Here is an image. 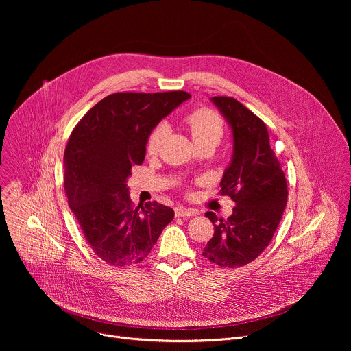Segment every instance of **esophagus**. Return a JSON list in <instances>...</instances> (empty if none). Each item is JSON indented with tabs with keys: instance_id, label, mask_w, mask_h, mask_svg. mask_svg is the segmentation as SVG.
Segmentation results:
<instances>
[{
	"instance_id": "1",
	"label": "esophagus",
	"mask_w": 351,
	"mask_h": 351,
	"mask_svg": "<svg viewBox=\"0 0 351 351\" xmlns=\"http://www.w3.org/2000/svg\"><path fill=\"white\" fill-rule=\"evenodd\" d=\"M175 214L176 217H193L197 214V211L193 208H186L183 206H179L175 208Z\"/></svg>"
}]
</instances>
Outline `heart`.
Masks as SVG:
<instances>
[{
    "label": "heart",
    "mask_w": 351,
    "mask_h": 351,
    "mask_svg": "<svg viewBox=\"0 0 351 351\" xmlns=\"http://www.w3.org/2000/svg\"><path fill=\"white\" fill-rule=\"evenodd\" d=\"M184 126L187 128L194 144L213 143L218 144L225 133V122L219 114L210 108H198L189 112L184 119ZM167 126L165 123H158L153 132L149 133L147 140V149L149 154H156L165 137Z\"/></svg>",
    "instance_id": "heart-1"
}]
</instances>
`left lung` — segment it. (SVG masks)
<instances>
[{
    "instance_id": "left-lung-1",
    "label": "left lung",
    "mask_w": 351,
    "mask_h": 351,
    "mask_svg": "<svg viewBox=\"0 0 351 351\" xmlns=\"http://www.w3.org/2000/svg\"><path fill=\"white\" fill-rule=\"evenodd\" d=\"M233 130V160L221 180V195L234 202L233 214L217 218L203 256L222 268L254 261L271 243L287 204V183L269 145L267 125L233 97H213Z\"/></svg>"
}]
</instances>
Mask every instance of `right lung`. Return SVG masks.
Here are the masks:
<instances>
[{
	"label": "right lung",
	"instance_id": "right-lung-1",
	"mask_svg": "<svg viewBox=\"0 0 351 351\" xmlns=\"http://www.w3.org/2000/svg\"><path fill=\"white\" fill-rule=\"evenodd\" d=\"M190 98L186 91L114 93L73 128L64 154L68 204L98 258L134 267L152 252L173 210L157 202L136 208L126 179L141 165L149 133Z\"/></svg>",
	"mask_w": 351,
	"mask_h": 351
}]
</instances>
